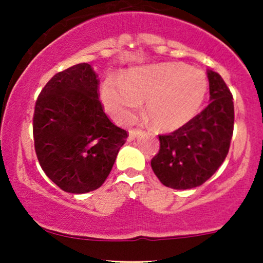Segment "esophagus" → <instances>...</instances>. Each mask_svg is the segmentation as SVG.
Wrapping results in <instances>:
<instances>
[{"instance_id":"obj_1","label":"esophagus","mask_w":263,"mask_h":263,"mask_svg":"<svg viewBox=\"0 0 263 263\" xmlns=\"http://www.w3.org/2000/svg\"><path fill=\"white\" fill-rule=\"evenodd\" d=\"M138 135H141V129L138 128H132L129 129V134H128V138L127 141H134Z\"/></svg>"}]
</instances>
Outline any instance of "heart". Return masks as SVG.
Wrapping results in <instances>:
<instances>
[{"mask_svg": "<svg viewBox=\"0 0 263 263\" xmlns=\"http://www.w3.org/2000/svg\"><path fill=\"white\" fill-rule=\"evenodd\" d=\"M208 92L204 71L183 63L132 69L122 81L108 79L101 89L106 111L119 125L135 120L141 102L143 116L156 131L173 132L192 121Z\"/></svg>", "mask_w": 263, "mask_h": 263, "instance_id": "heart-1", "label": "heart"}]
</instances>
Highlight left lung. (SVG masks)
Masks as SVG:
<instances>
[{
  "label": "left lung",
  "mask_w": 263,
  "mask_h": 263,
  "mask_svg": "<svg viewBox=\"0 0 263 263\" xmlns=\"http://www.w3.org/2000/svg\"><path fill=\"white\" fill-rule=\"evenodd\" d=\"M210 104L192 121L170 135H159V151L151 161L163 185L192 189L219 170L234 132L232 93L222 78L208 71Z\"/></svg>",
  "instance_id": "left-lung-1"
}]
</instances>
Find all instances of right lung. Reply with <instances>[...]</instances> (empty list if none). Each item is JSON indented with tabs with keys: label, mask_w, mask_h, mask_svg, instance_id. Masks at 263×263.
<instances>
[{
	"label": "right lung",
	"mask_w": 263,
	"mask_h": 263,
	"mask_svg": "<svg viewBox=\"0 0 263 263\" xmlns=\"http://www.w3.org/2000/svg\"><path fill=\"white\" fill-rule=\"evenodd\" d=\"M99 96L98 74L81 63L54 75L35 101V155L47 177L66 193L100 188L127 138L108 120Z\"/></svg>",
	"instance_id": "right-lung-1"
}]
</instances>
